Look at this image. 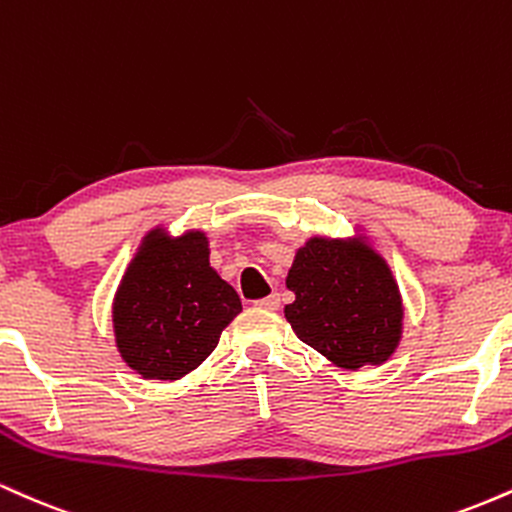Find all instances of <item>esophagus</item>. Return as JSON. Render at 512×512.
Masks as SVG:
<instances>
[{"label":"esophagus","instance_id":"1","mask_svg":"<svg viewBox=\"0 0 512 512\" xmlns=\"http://www.w3.org/2000/svg\"><path fill=\"white\" fill-rule=\"evenodd\" d=\"M257 308H264V310H276L279 308V293H269V296L260 298V301H255Z\"/></svg>","mask_w":512,"mask_h":512}]
</instances>
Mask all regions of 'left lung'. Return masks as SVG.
Wrapping results in <instances>:
<instances>
[{
	"label": "left lung",
	"instance_id": "left-lung-1",
	"mask_svg": "<svg viewBox=\"0 0 512 512\" xmlns=\"http://www.w3.org/2000/svg\"><path fill=\"white\" fill-rule=\"evenodd\" d=\"M284 308L296 337L337 368L383 366L402 342L404 305L390 264L358 228L351 238L313 236L286 276Z\"/></svg>",
	"mask_w": 512,
	"mask_h": 512
}]
</instances>
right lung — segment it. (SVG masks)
<instances>
[{
	"mask_svg": "<svg viewBox=\"0 0 512 512\" xmlns=\"http://www.w3.org/2000/svg\"><path fill=\"white\" fill-rule=\"evenodd\" d=\"M243 305L209 264L199 228L170 236L151 228L127 264L113 298L120 358L144 380H180L219 344Z\"/></svg>",
	"mask_w": 512,
	"mask_h": 512,
	"instance_id": "1",
	"label": "right lung"
}]
</instances>
